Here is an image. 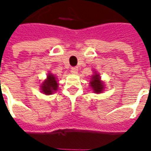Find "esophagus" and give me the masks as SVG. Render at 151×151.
<instances>
[{
	"label": "esophagus",
	"mask_w": 151,
	"mask_h": 151,
	"mask_svg": "<svg viewBox=\"0 0 151 151\" xmlns=\"http://www.w3.org/2000/svg\"><path fill=\"white\" fill-rule=\"evenodd\" d=\"M78 67H76V66H74V67H72L71 68V72L73 73H78Z\"/></svg>",
	"instance_id": "34e87169"
}]
</instances>
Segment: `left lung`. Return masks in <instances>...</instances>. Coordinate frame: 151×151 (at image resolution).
Returning <instances> with one entry per match:
<instances>
[{
  "instance_id": "left-lung-1",
  "label": "left lung",
  "mask_w": 151,
  "mask_h": 151,
  "mask_svg": "<svg viewBox=\"0 0 151 151\" xmlns=\"http://www.w3.org/2000/svg\"><path fill=\"white\" fill-rule=\"evenodd\" d=\"M90 83H91V88L94 90V92H95V93H101L104 91L103 82L100 81V77L97 73L93 75L91 82Z\"/></svg>"
}]
</instances>
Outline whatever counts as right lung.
<instances>
[{
  "instance_id": "obj_1",
  "label": "right lung",
  "mask_w": 151,
  "mask_h": 151,
  "mask_svg": "<svg viewBox=\"0 0 151 151\" xmlns=\"http://www.w3.org/2000/svg\"><path fill=\"white\" fill-rule=\"evenodd\" d=\"M57 88H58V84L56 82V78L54 77L53 74L49 73L47 75V80H45L41 86L42 92H43L46 95H51L53 92L57 91Z\"/></svg>"
}]
</instances>
